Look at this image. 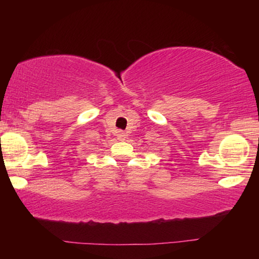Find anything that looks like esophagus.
Wrapping results in <instances>:
<instances>
[{
  "mask_svg": "<svg viewBox=\"0 0 259 259\" xmlns=\"http://www.w3.org/2000/svg\"><path fill=\"white\" fill-rule=\"evenodd\" d=\"M126 138V133L125 132H119L118 133V139L119 140H125Z\"/></svg>",
  "mask_w": 259,
  "mask_h": 259,
  "instance_id": "34e87169",
  "label": "esophagus"
}]
</instances>
